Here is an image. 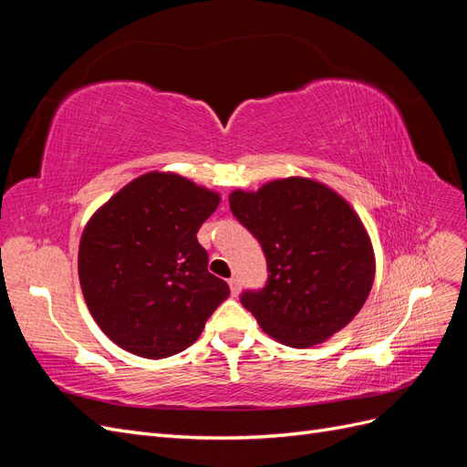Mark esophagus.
Returning <instances> with one entry per match:
<instances>
[{"label": "esophagus", "mask_w": 467, "mask_h": 467, "mask_svg": "<svg viewBox=\"0 0 467 467\" xmlns=\"http://www.w3.org/2000/svg\"><path fill=\"white\" fill-rule=\"evenodd\" d=\"M228 285H230V292H232V296H237L239 294V288H242V285H239V278H230L228 280Z\"/></svg>", "instance_id": "1"}]
</instances>
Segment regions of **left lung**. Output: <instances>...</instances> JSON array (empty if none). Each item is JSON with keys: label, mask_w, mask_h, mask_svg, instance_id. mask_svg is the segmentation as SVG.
Listing matches in <instances>:
<instances>
[{"label": "left lung", "mask_w": 467, "mask_h": 467, "mask_svg": "<svg viewBox=\"0 0 467 467\" xmlns=\"http://www.w3.org/2000/svg\"><path fill=\"white\" fill-rule=\"evenodd\" d=\"M230 210L266 257V285L242 294L266 335L306 348L360 312L374 282V251L357 212L335 191L304 177L280 179L257 192L234 191Z\"/></svg>", "instance_id": "1"}]
</instances>
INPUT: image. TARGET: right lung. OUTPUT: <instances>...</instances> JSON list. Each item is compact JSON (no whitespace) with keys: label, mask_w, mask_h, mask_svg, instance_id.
<instances>
[{"label":"right lung","mask_w":467,"mask_h":467,"mask_svg":"<svg viewBox=\"0 0 467 467\" xmlns=\"http://www.w3.org/2000/svg\"><path fill=\"white\" fill-rule=\"evenodd\" d=\"M220 196L175 173H146L99 208L79 244V285L120 348L167 358L191 347L228 298L196 234Z\"/></svg>","instance_id":"add662e5"}]
</instances>
